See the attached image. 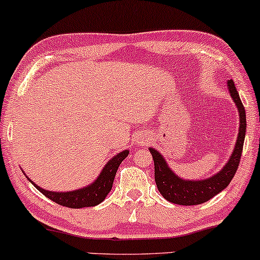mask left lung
Returning a JSON list of instances; mask_svg holds the SVG:
<instances>
[{"label":"left lung","instance_id":"obj_1","mask_svg":"<svg viewBox=\"0 0 260 260\" xmlns=\"http://www.w3.org/2000/svg\"><path fill=\"white\" fill-rule=\"evenodd\" d=\"M228 85L232 99L237 105L241 124L234 153L225 168L219 174L204 181H183L169 169L164 157L155 149L150 148V153L154 160L155 182H156L157 189L166 201L178 205L202 204L213 198L214 196L219 194L234 178L240 165L244 136H246V111H244V106L240 99L234 80H229Z\"/></svg>","mask_w":260,"mask_h":260}]
</instances>
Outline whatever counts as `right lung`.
<instances>
[{
	"instance_id": "add662e5",
	"label": "right lung",
	"mask_w": 260,
	"mask_h": 260,
	"mask_svg": "<svg viewBox=\"0 0 260 260\" xmlns=\"http://www.w3.org/2000/svg\"><path fill=\"white\" fill-rule=\"evenodd\" d=\"M128 150L122 151V153L117 154L115 157L107 162V165L104 168L103 172H101L98 180L90 186L82 188V189L73 190V192H64V193H56L50 192V190L43 189L35 183L34 187L38 190H40L45 197L51 199L52 202L57 203V204L62 205L66 208H72V209H79L85 207H94V205L100 204L101 202L105 199V197L109 194L111 190L113 180H115V175L117 172L118 166L121 162L127 157Z\"/></svg>"
}]
</instances>
